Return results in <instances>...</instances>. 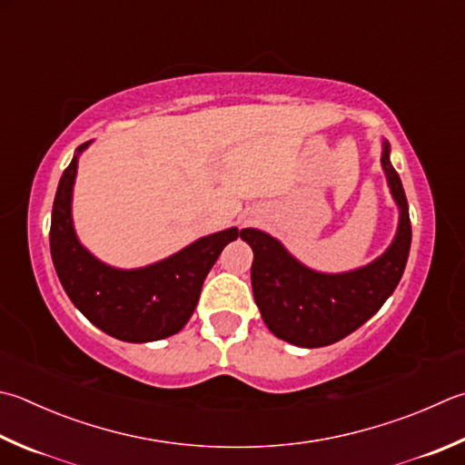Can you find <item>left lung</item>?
I'll list each match as a JSON object with an SVG mask.
<instances>
[{"mask_svg": "<svg viewBox=\"0 0 465 465\" xmlns=\"http://www.w3.org/2000/svg\"><path fill=\"white\" fill-rule=\"evenodd\" d=\"M381 163L399 206V226L389 249L369 265L322 273L297 261L275 236L244 229L241 239L252 249V295L262 322L277 338L302 348L330 346L369 322L395 292L409 259L411 221L387 139Z\"/></svg>", "mask_w": 465, "mask_h": 465, "instance_id": "8db88e82", "label": "left lung"}]
</instances>
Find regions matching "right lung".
<instances>
[{
	"label": "right lung",
	"instance_id": "obj_1",
	"mask_svg": "<svg viewBox=\"0 0 465 465\" xmlns=\"http://www.w3.org/2000/svg\"><path fill=\"white\" fill-rule=\"evenodd\" d=\"M89 145L76 147L52 206L50 252L60 283L74 308L113 338L139 344L178 334L196 310L208 271L226 244L236 241L239 229L203 236L168 259L139 269H117L99 261L83 247L73 224L78 155Z\"/></svg>",
	"mask_w": 465,
	"mask_h": 465
}]
</instances>
